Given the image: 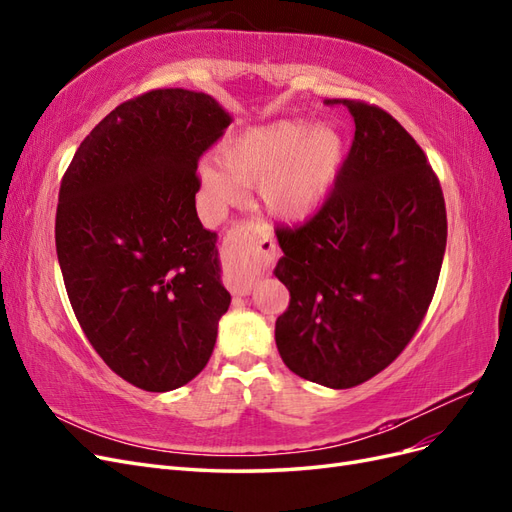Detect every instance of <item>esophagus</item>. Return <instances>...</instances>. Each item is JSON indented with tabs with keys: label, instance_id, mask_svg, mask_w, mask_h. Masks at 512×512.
Returning a JSON list of instances; mask_svg holds the SVG:
<instances>
[{
	"label": "esophagus",
	"instance_id": "esophagus-1",
	"mask_svg": "<svg viewBox=\"0 0 512 512\" xmlns=\"http://www.w3.org/2000/svg\"><path fill=\"white\" fill-rule=\"evenodd\" d=\"M262 241L258 226L243 222L228 230L224 239V260L226 273L224 282L232 294H250L256 286L258 271L254 267V252Z\"/></svg>",
	"mask_w": 512,
	"mask_h": 512
}]
</instances>
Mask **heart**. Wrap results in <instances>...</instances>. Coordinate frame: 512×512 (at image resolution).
<instances>
[{"label": "heart", "mask_w": 512, "mask_h": 512, "mask_svg": "<svg viewBox=\"0 0 512 512\" xmlns=\"http://www.w3.org/2000/svg\"><path fill=\"white\" fill-rule=\"evenodd\" d=\"M220 164L200 166V183L215 205H230L239 188H256L260 207L277 222H303L327 200L344 166V138L333 126L282 119L232 136Z\"/></svg>", "instance_id": "b5f03b06"}]
</instances>
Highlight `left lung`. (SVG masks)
<instances>
[{"instance_id":"left-lung-1","label":"left lung","mask_w":512,"mask_h":512,"mask_svg":"<svg viewBox=\"0 0 512 512\" xmlns=\"http://www.w3.org/2000/svg\"><path fill=\"white\" fill-rule=\"evenodd\" d=\"M344 104L354 141L335 188L301 226H277L275 277L290 305L275 344L294 374L352 389L389 367L427 314L446 250V207L423 149L380 106Z\"/></svg>"}]
</instances>
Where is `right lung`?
<instances>
[{
    "mask_svg": "<svg viewBox=\"0 0 512 512\" xmlns=\"http://www.w3.org/2000/svg\"><path fill=\"white\" fill-rule=\"evenodd\" d=\"M230 121L203 91H147L87 134L61 179L55 245L76 320L143 391L196 378L230 305L218 235L196 213L198 160Z\"/></svg>",
    "mask_w": 512,
    "mask_h": 512,
    "instance_id": "obj_1",
    "label": "right lung"
}]
</instances>
